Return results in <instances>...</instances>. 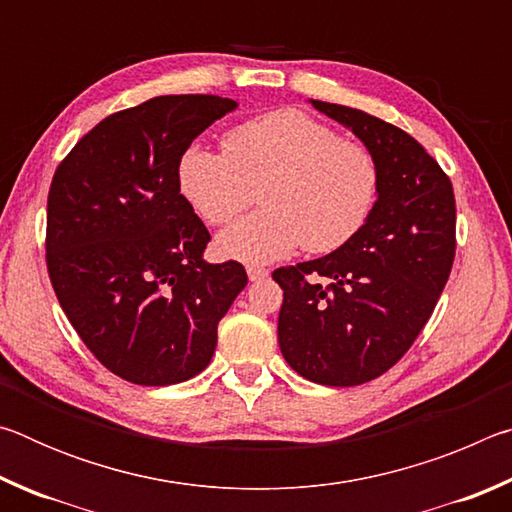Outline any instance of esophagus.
<instances>
[{
  "label": "esophagus",
  "mask_w": 512,
  "mask_h": 512,
  "mask_svg": "<svg viewBox=\"0 0 512 512\" xmlns=\"http://www.w3.org/2000/svg\"><path fill=\"white\" fill-rule=\"evenodd\" d=\"M246 273H248V280H250V282H259V280H264V277H268V268H262V266H248Z\"/></svg>",
  "instance_id": "1"
}]
</instances>
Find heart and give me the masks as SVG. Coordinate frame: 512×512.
Here are the masks:
<instances>
[{
  "label": "heart",
  "instance_id": "1",
  "mask_svg": "<svg viewBox=\"0 0 512 512\" xmlns=\"http://www.w3.org/2000/svg\"><path fill=\"white\" fill-rule=\"evenodd\" d=\"M176 183L189 207L210 225H225L255 203L266 210L223 230L225 257L271 262L305 246L334 253L359 235L379 194L375 155L307 112L282 108L232 128L223 155L189 146Z\"/></svg>",
  "mask_w": 512,
  "mask_h": 512
}]
</instances>
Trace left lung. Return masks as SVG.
<instances>
[{
  "label": "left lung",
  "mask_w": 512,
  "mask_h": 512,
  "mask_svg": "<svg viewBox=\"0 0 512 512\" xmlns=\"http://www.w3.org/2000/svg\"><path fill=\"white\" fill-rule=\"evenodd\" d=\"M311 106L372 151L379 194L343 248L273 273L284 291L277 341L305 379L359 386L404 357L445 289L456 253L454 189L402 128L339 103Z\"/></svg>",
  "instance_id": "left-lung-1"
}]
</instances>
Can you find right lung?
<instances>
[{"label":"right lung","mask_w":512,"mask_h":512,"mask_svg":"<svg viewBox=\"0 0 512 512\" xmlns=\"http://www.w3.org/2000/svg\"><path fill=\"white\" fill-rule=\"evenodd\" d=\"M237 101L169 94L115 112L58 164L47 271L81 341L117 377L169 386L207 368L248 275L207 264L210 232L176 183L178 158Z\"/></svg>","instance_id":"add662e5"}]
</instances>
